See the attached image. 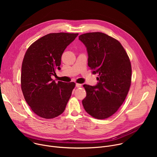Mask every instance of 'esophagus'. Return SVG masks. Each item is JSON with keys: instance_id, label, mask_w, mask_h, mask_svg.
<instances>
[{"instance_id": "1", "label": "esophagus", "mask_w": 157, "mask_h": 157, "mask_svg": "<svg viewBox=\"0 0 157 157\" xmlns=\"http://www.w3.org/2000/svg\"><path fill=\"white\" fill-rule=\"evenodd\" d=\"M81 86H82V84H79V83L76 84V87H81Z\"/></svg>"}]
</instances>
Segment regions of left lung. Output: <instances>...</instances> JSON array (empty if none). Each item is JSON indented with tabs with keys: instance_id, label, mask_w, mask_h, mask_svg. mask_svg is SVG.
<instances>
[{
	"instance_id": "1",
	"label": "left lung",
	"mask_w": 157,
	"mask_h": 157,
	"mask_svg": "<svg viewBox=\"0 0 157 157\" xmlns=\"http://www.w3.org/2000/svg\"><path fill=\"white\" fill-rule=\"evenodd\" d=\"M86 47L88 66L98 74L96 86L84 84L86 97L82 101L85 110L98 119L115 114L124 102L131 84L129 58L121 43L101 32L81 35Z\"/></svg>"
}]
</instances>
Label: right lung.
Wrapping results in <instances>:
<instances>
[{
  "label": "right lung",
  "instance_id": "obj_1",
  "mask_svg": "<svg viewBox=\"0 0 157 157\" xmlns=\"http://www.w3.org/2000/svg\"><path fill=\"white\" fill-rule=\"evenodd\" d=\"M78 35H46L32 43L25 53L21 65V91L33 113L42 118L61 114L71 96L75 82H56L52 76L56 75V69H61L62 54Z\"/></svg>",
  "mask_w": 157,
  "mask_h": 157
}]
</instances>
